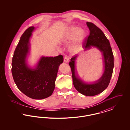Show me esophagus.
Returning a JSON list of instances; mask_svg holds the SVG:
<instances>
[{"instance_id":"1","label":"esophagus","mask_w":130,"mask_h":130,"mask_svg":"<svg viewBox=\"0 0 130 130\" xmlns=\"http://www.w3.org/2000/svg\"><path fill=\"white\" fill-rule=\"evenodd\" d=\"M64 61L65 62V63H67L69 61V59L66 56L64 57Z\"/></svg>"}]
</instances>
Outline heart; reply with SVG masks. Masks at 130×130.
Instances as JSON below:
<instances>
[{"mask_svg": "<svg viewBox=\"0 0 130 130\" xmlns=\"http://www.w3.org/2000/svg\"><path fill=\"white\" fill-rule=\"evenodd\" d=\"M86 37V31L84 29L77 27H72L66 32L63 40L64 41H68L74 39V42L70 49L72 51H76L80 49Z\"/></svg>", "mask_w": 130, "mask_h": 130, "instance_id": "b5f03b06", "label": "heart"}]
</instances>
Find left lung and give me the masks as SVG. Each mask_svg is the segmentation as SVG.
Instances as JSON below:
<instances>
[{
    "label": "left lung",
    "instance_id": "obj_1",
    "mask_svg": "<svg viewBox=\"0 0 130 130\" xmlns=\"http://www.w3.org/2000/svg\"><path fill=\"white\" fill-rule=\"evenodd\" d=\"M90 35L84 42V50L90 49L92 47L97 48L103 56L104 71L99 80L93 83H87L78 77L75 69V61L78 55L74 56L69 64L71 68L73 82L76 90L86 96H94L103 92L108 86L114 66L113 55L110 42L103 32L92 22H87Z\"/></svg>",
    "mask_w": 130,
    "mask_h": 130
}]
</instances>
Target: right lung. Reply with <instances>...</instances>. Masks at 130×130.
I'll list each match as a JSON object with an SVG mask.
<instances>
[{"instance_id": "1", "label": "right lung", "mask_w": 130, "mask_h": 130, "mask_svg": "<svg viewBox=\"0 0 130 130\" xmlns=\"http://www.w3.org/2000/svg\"><path fill=\"white\" fill-rule=\"evenodd\" d=\"M35 28H28L20 38L13 53L12 73L19 90L27 96L42 99L51 96L55 87V81L62 55L55 57L42 56L35 69L30 68L26 59L29 52L30 38Z\"/></svg>"}]
</instances>
